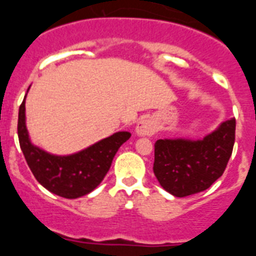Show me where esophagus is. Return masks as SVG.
Masks as SVG:
<instances>
[{"label": "esophagus", "mask_w": 256, "mask_h": 256, "mask_svg": "<svg viewBox=\"0 0 256 256\" xmlns=\"http://www.w3.org/2000/svg\"><path fill=\"white\" fill-rule=\"evenodd\" d=\"M156 132H158V128H156L155 123L148 118L141 119L136 126V133L138 136H152Z\"/></svg>", "instance_id": "34e87169"}]
</instances>
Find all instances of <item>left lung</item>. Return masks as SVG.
I'll return each mask as SVG.
<instances>
[{"label": "left lung", "instance_id": "1", "mask_svg": "<svg viewBox=\"0 0 256 256\" xmlns=\"http://www.w3.org/2000/svg\"><path fill=\"white\" fill-rule=\"evenodd\" d=\"M236 119L226 120L202 140L155 142L154 173L160 186L176 198L205 191L228 164L234 144Z\"/></svg>", "mask_w": 256, "mask_h": 256}]
</instances>
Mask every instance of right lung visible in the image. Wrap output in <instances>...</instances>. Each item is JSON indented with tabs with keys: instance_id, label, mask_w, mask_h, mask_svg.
I'll list each match as a JSON object with an SVG mask.
<instances>
[{
	"instance_id": "1",
	"label": "right lung",
	"mask_w": 256,
	"mask_h": 256,
	"mask_svg": "<svg viewBox=\"0 0 256 256\" xmlns=\"http://www.w3.org/2000/svg\"><path fill=\"white\" fill-rule=\"evenodd\" d=\"M19 144L36 180L50 192L65 198H78L94 191L112 166L115 154L130 140V132L112 136L73 155H51L32 144L26 126V98L19 108Z\"/></svg>"
}]
</instances>
